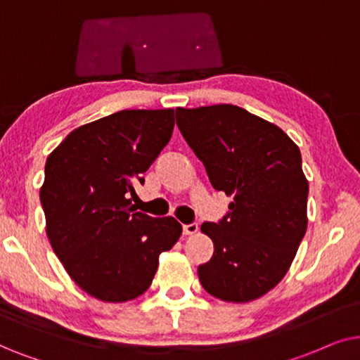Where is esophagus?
<instances>
[{"mask_svg": "<svg viewBox=\"0 0 360 360\" xmlns=\"http://www.w3.org/2000/svg\"><path fill=\"white\" fill-rule=\"evenodd\" d=\"M199 230V225L198 222H193V224H186L183 225V232L184 236H194V233H198Z\"/></svg>", "mask_w": 360, "mask_h": 360, "instance_id": "obj_1", "label": "esophagus"}]
</instances>
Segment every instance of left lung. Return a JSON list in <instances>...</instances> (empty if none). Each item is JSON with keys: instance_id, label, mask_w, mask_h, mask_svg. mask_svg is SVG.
I'll return each mask as SVG.
<instances>
[{"instance_id": "left-lung-1", "label": "left lung", "mask_w": 360, "mask_h": 360, "mask_svg": "<svg viewBox=\"0 0 360 360\" xmlns=\"http://www.w3.org/2000/svg\"><path fill=\"white\" fill-rule=\"evenodd\" d=\"M176 123L204 162L214 189L232 195L229 214L200 230L214 255L200 285L229 303H248L283 280L308 227V179L286 133L236 105L176 108Z\"/></svg>"}]
</instances>
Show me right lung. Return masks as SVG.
<instances>
[{"label": "right lung", "instance_id": "add662e5", "mask_svg": "<svg viewBox=\"0 0 360 360\" xmlns=\"http://www.w3.org/2000/svg\"><path fill=\"white\" fill-rule=\"evenodd\" d=\"M172 128V108L122 110L75 128L47 156V237L72 280L105 303L145 293L160 255L183 233L174 217L135 212L130 199Z\"/></svg>", "mask_w": 360, "mask_h": 360}]
</instances>
